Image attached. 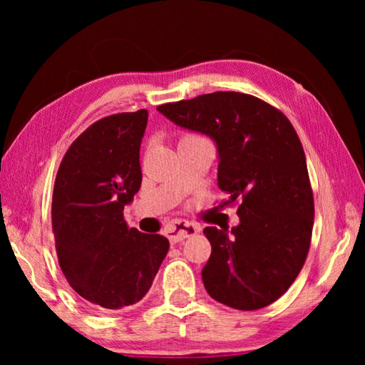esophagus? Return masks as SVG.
Returning <instances> with one entry per match:
<instances>
[{
  "label": "esophagus",
  "mask_w": 365,
  "mask_h": 365,
  "mask_svg": "<svg viewBox=\"0 0 365 365\" xmlns=\"http://www.w3.org/2000/svg\"><path fill=\"white\" fill-rule=\"evenodd\" d=\"M197 232H200V227L191 224L188 220H175L165 227V235H168L172 243H178L185 238L193 237Z\"/></svg>",
  "instance_id": "34e87169"
}]
</instances>
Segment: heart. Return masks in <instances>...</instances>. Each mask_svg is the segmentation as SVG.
I'll list each match as a JSON object with an SVG mask.
<instances>
[{
    "label": "heart",
    "mask_w": 365,
    "mask_h": 365,
    "mask_svg": "<svg viewBox=\"0 0 365 365\" xmlns=\"http://www.w3.org/2000/svg\"><path fill=\"white\" fill-rule=\"evenodd\" d=\"M193 140H205L200 135H185V137L180 141H193Z\"/></svg>",
    "instance_id": "obj_1"
}]
</instances>
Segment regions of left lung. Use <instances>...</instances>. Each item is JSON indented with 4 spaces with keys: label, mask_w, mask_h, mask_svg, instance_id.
<instances>
[{
    "label": "left lung",
    "mask_w": 365,
    "mask_h": 365,
    "mask_svg": "<svg viewBox=\"0 0 365 365\" xmlns=\"http://www.w3.org/2000/svg\"><path fill=\"white\" fill-rule=\"evenodd\" d=\"M158 110L217 148V185L240 200L237 227H206L211 257L202 283L211 298L240 311L272 304L304 265L314 197L304 150L279 109L251 95L215 91Z\"/></svg>",
    "instance_id": "obj_1"
}]
</instances>
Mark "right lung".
Here are the masks:
<instances>
[{"label": "right lung", "instance_id": "obj_1", "mask_svg": "<svg viewBox=\"0 0 365 365\" xmlns=\"http://www.w3.org/2000/svg\"><path fill=\"white\" fill-rule=\"evenodd\" d=\"M146 123V109L95 122L67 150L54 182L51 219L61 270L96 311L143 299L169 251L163 235L141 233L123 220V207L141 185Z\"/></svg>", "mask_w": 365, "mask_h": 365}]
</instances>
